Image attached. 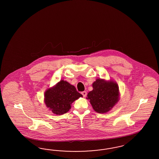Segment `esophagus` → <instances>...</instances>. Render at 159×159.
Wrapping results in <instances>:
<instances>
[{
	"label": "esophagus",
	"mask_w": 159,
	"mask_h": 159,
	"mask_svg": "<svg viewBox=\"0 0 159 159\" xmlns=\"http://www.w3.org/2000/svg\"><path fill=\"white\" fill-rule=\"evenodd\" d=\"M82 94L83 95V97H85L87 96V92H82Z\"/></svg>",
	"instance_id": "1"
}]
</instances>
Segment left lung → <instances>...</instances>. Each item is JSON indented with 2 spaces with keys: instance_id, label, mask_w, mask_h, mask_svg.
Wrapping results in <instances>:
<instances>
[{
  "instance_id": "1",
  "label": "left lung",
  "mask_w": 159,
  "mask_h": 159,
  "mask_svg": "<svg viewBox=\"0 0 159 159\" xmlns=\"http://www.w3.org/2000/svg\"><path fill=\"white\" fill-rule=\"evenodd\" d=\"M92 86L93 90L87 94L86 98L97 112L103 114L110 111L119 101V87L115 81L97 79Z\"/></svg>"
}]
</instances>
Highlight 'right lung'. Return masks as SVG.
<instances>
[{
    "label": "right lung",
    "mask_w": 159,
    "mask_h": 159,
    "mask_svg": "<svg viewBox=\"0 0 159 159\" xmlns=\"http://www.w3.org/2000/svg\"><path fill=\"white\" fill-rule=\"evenodd\" d=\"M82 97L75 87L62 80L46 90L43 101L49 110L59 116L69 111L72 103Z\"/></svg>",
    "instance_id": "add662e5"
}]
</instances>
